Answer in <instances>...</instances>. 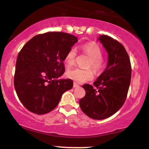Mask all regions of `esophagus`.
Instances as JSON below:
<instances>
[{
  "label": "esophagus",
  "instance_id": "1",
  "mask_svg": "<svg viewBox=\"0 0 149 149\" xmlns=\"http://www.w3.org/2000/svg\"><path fill=\"white\" fill-rule=\"evenodd\" d=\"M73 88H78V87H79V85H78V84H77V83H73Z\"/></svg>",
  "mask_w": 149,
  "mask_h": 149
}]
</instances>
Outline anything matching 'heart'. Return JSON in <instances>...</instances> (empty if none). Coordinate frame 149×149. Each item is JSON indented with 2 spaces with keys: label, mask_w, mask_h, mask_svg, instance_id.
<instances>
[{
  "label": "heart",
  "mask_w": 149,
  "mask_h": 149,
  "mask_svg": "<svg viewBox=\"0 0 149 149\" xmlns=\"http://www.w3.org/2000/svg\"><path fill=\"white\" fill-rule=\"evenodd\" d=\"M81 49L83 52L90 58L88 67L92 68L96 73L101 72L104 69V64L102 59L103 54L100 46L94 42H88L82 45ZM76 56V49H70L65 57V61L67 66H71L75 64ZM66 76L77 83H82L93 79L94 73L91 69H82L80 68H73L68 70Z\"/></svg>",
  "instance_id": "heart-1"
}]
</instances>
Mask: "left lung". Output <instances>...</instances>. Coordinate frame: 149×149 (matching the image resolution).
I'll return each mask as SVG.
<instances>
[{
  "instance_id": "1",
  "label": "left lung",
  "mask_w": 149,
  "mask_h": 149,
  "mask_svg": "<svg viewBox=\"0 0 149 149\" xmlns=\"http://www.w3.org/2000/svg\"><path fill=\"white\" fill-rule=\"evenodd\" d=\"M99 39L109 55L107 69L94 82V86H82L85 95L79 101L83 112L95 120L110 117L122 107L132 74L130 60L124 46L109 36L102 35Z\"/></svg>"
}]
</instances>
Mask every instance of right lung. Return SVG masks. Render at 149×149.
I'll use <instances>...</instances> for the list:
<instances>
[{"mask_svg":"<svg viewBox=\"0 0 149 149\" xmlns=\"http://www.w3.org/2000/svg\"><path fill=\"white\" fill-rule=\"evenodd\" d=\"M77 39L64 32L38 34L19 52L14 85L19 100L29 111L39 115L50 112L63 93L73 88L71 79L57 78L64 73L63 61Z\"/></svg>","mask_w":149,"mask_h":149,"instance_id":"add662e5","label":"right lung"}]
</instances>
